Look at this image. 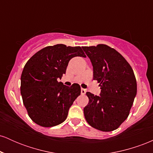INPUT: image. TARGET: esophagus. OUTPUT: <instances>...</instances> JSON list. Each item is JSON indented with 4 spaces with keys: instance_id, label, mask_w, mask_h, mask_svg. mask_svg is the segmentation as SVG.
Wrapping results in <instances>:
<instances>
[{
    "instance_id": "1",
    "label": "esophagus",
    "mask_w": 153,
    "mask_h": 153,
    "mask_svg": "<svg viewBox=\"0 0 153 153\" xmlns=\"http://www.w3.org/2000/svg\"><path fill=\"white\" fill-rule=\"evenodd\" d=\"M86 92V90L84 88H81V94H85Z\"/></svg>"
}]
</instances>
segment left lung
Here are the masks:
<instances>
[{
    "mask_svg": "<svg viewBox=\"0 0 153 153\" xmlns=\"http://www.w3.org/2000/svg\"><path fill=\"white\" fill-rule=\"evenodd\" d=\"M82 48L92 63L94 80L101 86L100 96L86 93L85 118L95 129L115 130L127 119L136 96L134 72L122 54L106 45Z\"/></svg>",
    "mask_w": 153,
    "mask_h": 153,
    "instance_id": "8db88e82",
    "label": "left lung"
}]
</instances>
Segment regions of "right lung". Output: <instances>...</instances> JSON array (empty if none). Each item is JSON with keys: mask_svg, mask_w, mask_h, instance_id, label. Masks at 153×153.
Listing matches in <instances>:
<instances>
[{"mask_svg": "<svg viewBox=\"0 0 153 153\" xmlns=\"http://www.w3.org/2000/svg\"><path fill=\"white\" fill-rule=\"evenodd\" d=\"M74 57H85L81 47L60 44L42 49L24 66L21 77L23 103L31 120L42 127L64 122L70 107L80 95L78 83L69 87L57 81Z\"/></svg>", "mask_w": 153, "mask_h": 153, "instance_id": "obj_1", "label": "right lung"}]
</instances>
